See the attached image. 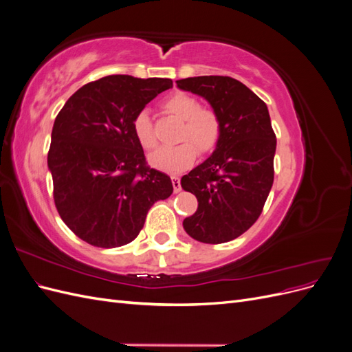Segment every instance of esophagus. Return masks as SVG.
Here are the masks:
<instances>
[{
  "label": "esophagus",
  "mask_w": 352,
  "mask_h": 352,
  "mask_svg": "<svg viewBox=\"0 0 352 352\" xmlns=\"http://www.w3.org/2000/svg\"><path fill=\"white\" fill-rule=\"evenodd\" d=\"M172 184H173L175 194L180 192V189H182V186H180V179L177 176H172Z\"/></svg>",
  "instance_id": "1"
}]
</instances>
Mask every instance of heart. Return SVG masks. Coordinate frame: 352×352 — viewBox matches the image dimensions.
Returning <instances> with one entry per match:
<instances>
[{"mask_svg":"<svg viewBox=\"0 0 352 352\" xmlns=\"http://www.w3.org/2000/svg\"><path fill=\"white\" fill-rule=\"evenodd\" d=\"M163 109L168 114L185 122L182 131H180L179 141L192 142L201 153H208L216 146L220 135L219 116L210 109L201 107L199 101L192 95L177 92L164 100ZM132 129L142 148L145 150L155 148L157 140L154 126L146 110H141L133 117ZM192 144L182 142L176 146L160 148L150 155V164L167 173L184 172L195 162L197 148Z\"/></svg>","mask_w":352,"mask_h":352,"instance_id":"heart-1","label":"heart"}]
</instances>
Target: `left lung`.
I'll return each instance as SVG.
<instances>
[{
    "label": "left lung",
    "instance_id": "1",
    "mask_svg": "<svg viewBox=\"0 0 352 352\" xmlns=\"http://www.w3.org/2000/svg\"><path fill=\"white\" fill-rule=\"evenodd\" d=\"M176 83L206 98L220 120L216 150L180 180L198 199L184 229L199 242H229L257 221L273 185L276 135L267 105L229 76L186 78Z\"/></svg>",
    "mask_w": 352,
    "mask_h": 352
}]
</instances>
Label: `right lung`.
<instances>
[{
	"mask_svg": "<svg viewBox=\"0 0 352 352\" xmlns=\"http://www.w3.org/2000/svg\"><path fill=\"white\" fill-rule=\"evenodd\" d=\"M172 87V79L113 74L83 85L57 114L48 151L54 202L82 241L132 242L154 202L172 195V180L146 166L132 129L133 117Z\"/></svg>",
	"mask_w": 352,
	"mask_h": 352,
	"instance_id": "add662e5",
	"label": "right lung"
}]
</instances>
